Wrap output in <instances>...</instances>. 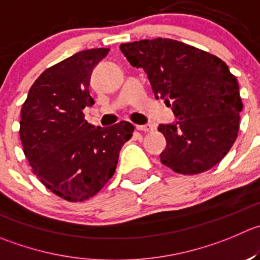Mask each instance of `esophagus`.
<instances>
[{
    "label": "esophagus",
    "instance_id": "obj_1",
    "mask_svg": "<svg viewBox=\"0 0 260 260\" xmlns=\"http://www.w3.org/2000/svg\"><path fill=\"white\" fill-rule=\"evenodd\" d=\"M136 128H137L138 131H141V132H152L153 131V127L151 124H140V125H136Z\"/></svg>",
    "mask_w": 260,
    "mask_h": 260
}]
</instances>
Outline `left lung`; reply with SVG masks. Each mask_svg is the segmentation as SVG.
Returning a JSON list of instances; mask_svg holds the SVG:
<instances>
[{
	"instance_id": "left-lung-1",
	"label": "left lung",
	"mask_w": 260,
	"mask_h": 260,
	"mask_svg": "<svg viewBox=\"0 0 260 260\" xmlns=\"http://www.w3.org/2000/svg\"><path fill=\"white\" fill-rule=\"evenodd\" d=\"M133 67L143 69L156 99L165 100L178 122L160 124L166 138L161 162L194 175L220 162L233 147L243 110L239 84L221 58L168 39L120 44Z\"/></svg>"
}]
</instances>
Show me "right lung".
<instances>
[{
	"mask_svg": "<svg viewBox=\"0 0 260 260\" xmlns=\"http://www.w3.org/2000/svg\"><path fill=\"white\" fill-rule=\"evenodd\" d=\"M109 48L76 53L45 70L30 87L21 108L22 150L40 183L69 202L94 197L114 174L132 123L94 127L82 110L94 105L92 69Z\"/></svg>",
	"mask_w": 260,
	"mask_h": 260,
	"instance_id": "obj_1",
	"label": "right lung"
}]
</instances>
